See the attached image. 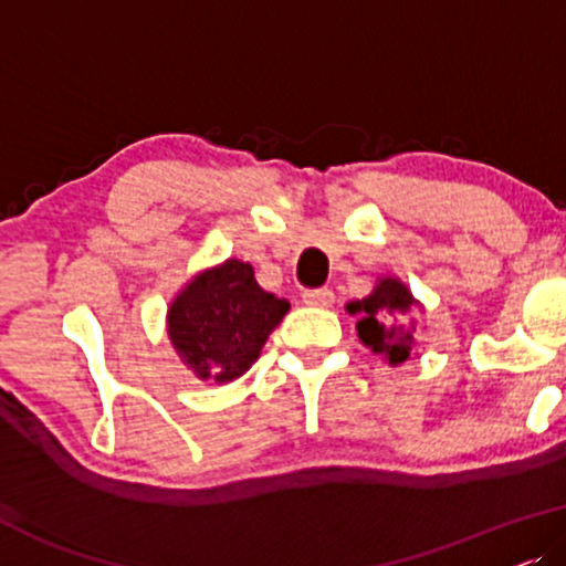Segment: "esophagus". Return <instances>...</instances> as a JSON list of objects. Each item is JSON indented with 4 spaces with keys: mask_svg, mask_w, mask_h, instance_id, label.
I'll use <instances>...</instances> for the list:
<instances>
[{
    "mask_svg": "<svg viewBox=\"0 0 566 566\" xmlns=\"http://www.w3.org/2000/svg\"><path fill=\"white\" fill-rule=\"evenodd\" d=\"M302 300H305V305H313V307H331L336 297H333L328 286H317V290L302 292Z\"/></svg>",
    "mask_w": 566,
    "mask_h": 566,
    "instance_id": "esophagus-1",
    "label": "esophagus"
}]
</instances>
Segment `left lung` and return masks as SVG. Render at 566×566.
Listing matches in <instances>:
<instances>
[{
    "label": "left lung",
    "instance_id": "1",
    "mask_svg": "<svg viewBox=\"0 0 566 566\" xmlns=\"http://www.w3.org/2000/svg\"><path fill=\"white\" fill-rule=\"evenodd\" d=\"M416 305V300L410 297L408 286L397 280H381L369 297L359 302H352L348 310L352 313H361L359 338L364 346H369L374 354H381L389 364H402L410 356L412 336L410 331L392 328L389 317H400Z\"/></svg>",
    "mask_w": 566,
    "mask_h": 566
}]
</instances>
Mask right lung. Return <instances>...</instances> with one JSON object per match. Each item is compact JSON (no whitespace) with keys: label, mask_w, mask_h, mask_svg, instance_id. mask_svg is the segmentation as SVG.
<instances>
[{"label":"right lung","mask_w":566,"mask_h":566,"mask_svg":"<svg viewBox=\"0 0 566 566\" xmlns=\"http://www.w3.org/2000/svg\"><path fill=\"white\" fill-rule=\"evenodd\" d=\"M290 302L261 290L251 264L207 269L169 307V338L200 379L233 381L259 359Z\"/></svg>","instance_id":"1"}]
</instances>
